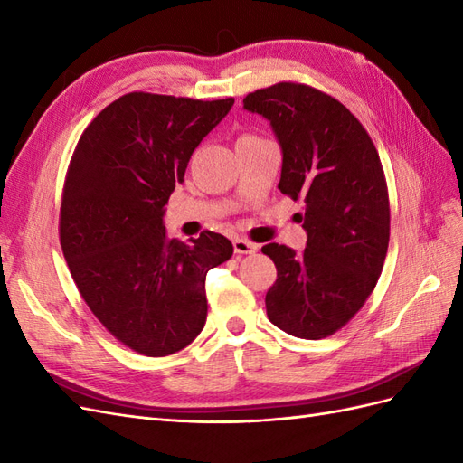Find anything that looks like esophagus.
Returning a JSON list of instances; mask_svg holds the SVG:
<instances>
[{"mask_svg": "<svg viewBox=\"0 0 463 463\" xmlns=\"http://www.w3.org/2000/svg\"><path fill=\"white\" fill-rule=\"evenodd\" d=\"M257 249H259V245L250 243L247 240H233V250L237 255H253V253H257Z\"/></svg>", "mask_w": 463, "mask_h": 463, "instance_id": "esophagus-1", "label": "esophagus"}]
</instances>
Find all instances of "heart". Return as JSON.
<instances>
[{
    "mask_svg": "<svg viewBox=\"0 0 463 463\" xmlns=\"http://www.w3.org/2000/svg\"><path fill=\"white\" fill-rule=\"evenodd\" d=\"M245 137H250V135H245Z\"/></svg>",
    "mask_w": 463,
    "mask_h": 463,
    "instance_id": "1",
    "label": "heart"
}]
</instances>
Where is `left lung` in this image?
<instances>
[{
    "label": "left lung",
    "mask_w": 463,
    "mask_h": 463,
    "mask_svg": "<svg viewBox=\"0 0 463 463\" xmlns=\"http://www.w3.org/2000/svg\"><path fill=\"white\" fill-rule=\"evenodd\" d=\"M269 119L282 148L278 189L293 201L307 232L301 255L269 243L278 270L266 315L296 338L340 330L374 289L390 240V203L381 158L359 119L335 98L299 82H278L243 98Z\"/></svg>",
    "instance_id": "1"
}]
</instances>
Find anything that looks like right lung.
Wrapping results in <instances>:
<instances>
[{
	"label": "right lung",
	"instance_id": "add662e5",
	"mask_svg": "<svg viewBox=\"0 0 463 463\" xmlns=\"http://www.w3.org/2000/svg\"><path fill=\"white\" fill-rule=\"evenodd\" d=\"M233 98L191 100L129 92L82 131L69 164L60 241L69 270L106 330L146 357L187 347L206 322V272L233 255L214 232L184 243L164 206L191 154Z\"/></svg>",
	"mask_w": 463,
	"mask_h": 463
}]
</instances>
